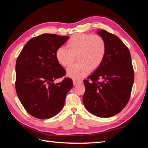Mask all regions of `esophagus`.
I'll return each mask as SVG.
<instances>
[{"label": "esophagus", "instance_id": "obj_1", "mask_svg": "<svg viewBox=\"0 0 148 148\" xmlns=\"http://www.w3.org/2000/svg\"><path fill=\"white\" fill-rule=\"evenodd\" d=\"M82 83H83V82L81 81V80H73L74 86H77V85L81 84Z\"/></svg>", "mask_w": 148, "mask_h": 148}]
</instances>
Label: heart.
I'll list each match as a JSON object with an SVG mask.
<instances>
[{"label": "heart", "mask_w": 148, "mask_h": 148, "mask_svg": "<svg viewBox=\"0 0 148 148\" xmlns=\"http://www.w3.org/2000/svg\"><path fill=\"white\" fill-rule=\"evenodd\" d=\"M67 48L60 47L56 50L57 62L63 67L71 65L76 57L78 62L67 69V76L74 79L84 77L101 66L106 53L104 39L99 34H75L66 43Z\"/></svg>", "instance_id": "b5f03b06"}]
</instances>
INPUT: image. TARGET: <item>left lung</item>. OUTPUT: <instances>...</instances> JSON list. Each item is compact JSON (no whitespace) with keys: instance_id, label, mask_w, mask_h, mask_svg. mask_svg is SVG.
<instances>
[{"instance_id":"8db88e82","label":"left lung","mask_w":148,"mask_h":148,"mask_svg":"<svg viewBox=\"0 0 148 148\" xmlns=\"http://www.w3.org/2000/svg\"><path fill=\"white\" fill-rule=\"evenodd\" d=\"M97 34L104 39V61L87 79L83 102L92 114L110 117L119 113L129 101L134 82V70L129 49L115 34L105 30Z\"/></svg>"}]
</instances>
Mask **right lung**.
<instances>
[{
	"mask_svg": "<svg viewBox=\"0 0 148 148\" xmlns=\"http://www.w3.org/2000/svg\"><path fill=\"white\" fill-rule=\"evenodd\" d=\"M69 36L42 34L27 42L16 64V89L17 97L28 113L36 118L53 117L63 108L66 94L73 82L65 77L66 71L56 57V50Z\"/></svg>",
	"mask_w": 148,
	"mask_h": 148,
	"instance_id": "right-lung-1",
	"label": "right lung"
}]
</instances>
